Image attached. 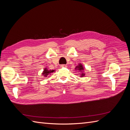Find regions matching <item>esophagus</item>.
Masks as SVG:
<instances>
[{
  "label": "esophagus",
  "instance_id": "esophagus-1",
  "mask_svg": "<svg viewBox=\"0 0 130 130\" xmlns=\"http://www.w3.org/2000/svg\"><path fill=\"white\" fill-rule=\"evenodd\" d=\"M61 67L62 68H63V67H67V66L66 64H61Z\"/></svg>",
  "mask_w": 130,
  "mask_h": 130
}]
</instances>
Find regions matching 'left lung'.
Returning a JSON list of instances; mask_svg holds the SVG:
<instances>
[{
	"label": "left lung",
	"mask_w": 130,
	"mask_h": 130,
	"mask_svg": "<svg viewBox=\"0 0 130 130\" xmlns=\"http://www.w3.org/2000/svg\"><path fill=\"white\" fill-rule=\"evenodd\" d=\"M75 69H77V70H78V71H80V72H81V71H82V70H83L84 69V68H83V66H82L81 64H79L78 66H77L75 68ZM85 75V74H84V73H82L81 74V77H82V76H84Z\"/></svg>",
	"instance_id": "left-lung-1"
}]
</instances>
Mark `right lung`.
I'll return each instance as SVG.
<instances>
[{"label":"right lung","mask_w":130,"mask_h":130,"mask_svg":"<svg viewBox=\"0 0 130 130\" xmlns=\"http://www.w3.org/2000/svg\"><path fill=\"white\" fill-rule=\"evenodd\" d=\"M54 70H48V69L45 68V69H44V71H43V73H42V74L44 75V76L45 77H47V76H48L49 74L54 72Z\"/></svg>","instance_id":"add662e5"}]
</instances>
